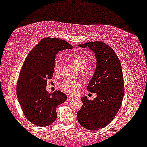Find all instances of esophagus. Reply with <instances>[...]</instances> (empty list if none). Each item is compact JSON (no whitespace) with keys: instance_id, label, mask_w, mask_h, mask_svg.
I'll list each match as a JSON object with an SVG mask.
<instances>
[{"instance_id":"esophagus-1","label":"esophagus","mask_w":147,"mask_h":147,"mask_svg":"<svg viewBox=\"0 0 147 147\" xmlns=\"http://www.w3.org/2000/svg\"><path fill=\"white\" fill-rule=\"evenodd\" d=\"M74 99V97L73 96H70V95H68L67 97V100H73Z\"/></svg>"}]
</instances>
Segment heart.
<instances>
[{
    "label": "heart",
    "instance_id": "heart-1",
    "mask_svg": "<svg viewBox=\"0 0 147 147\" xmlns=\"http://www.w3.org/2000/svg\"><path fill=\"white\" fill-rule=\"evenodd\" d=\"M71 61L75 67L78 69L83 70L87 67L89 63V59L85 55L82 54H76L71 57ZM60 71V63L58 60H56L53 65V71L55 74H58ZM82 84L80 82L71 80H66L60 85V88L67 93L74 94L77 92L79 88H81Z\"/></svg>",
    "mask_w": 147,
    "mask_h": 147
}]
</instances>
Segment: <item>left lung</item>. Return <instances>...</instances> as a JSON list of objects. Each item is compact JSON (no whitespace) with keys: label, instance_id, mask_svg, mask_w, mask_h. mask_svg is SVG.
Segmentation results:
<instances>
[{"label":"left lung","instance_id":"obj_1","mask_svg":"<svg viewBox=\"0 0 147 147\" xmlns=\"http://www.w3.org/2000/svg\"><path fill=\"white\" fill-rule=\"evenodd\" d=\"M78 46L89 47L96 57V67L87 90L97 97L81 98L83 105L77 112L78 121L89 130L102 129L114 119L121 107L124 88L121 63L112 47L101 41H89Z\"/></svg>","mask_w":147,"mask_h":147}]
</instances>
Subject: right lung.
<instances>
[{
	"mask_svg": "<svg viewBox=\"0 0 147 147\" xmlns=\"http://www.w3.org/2000/svg\"><path fill=\"white\" fill-rule=\"evenodd\" d=\"M73 46L58 38L42 39L29 52L18 79L17 96L23 114L38 126H47L57 118L56 108L67 100L59 90L49 93L45 90L47 80L53 76L55 55Z\"/></svg>",
	"mask_w": 147,
	"mask_h": 147,
	"instance_id": "add662e5",
	"label": "right lung"
}]
</instances>
